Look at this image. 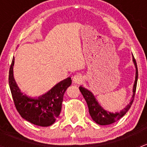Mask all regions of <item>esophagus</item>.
Returning a JSON list of instances; mask_svg holds the SVG:
<instances>
[{"mask_svg":"<svg viewBox=\"0 0 147 147\" xmlns=\"http://www.w3.org/2000/svg\"><path fill=\"white\" fill-rule=\"evenodd\" d=\"M72 80H73L74 83H76V84H80V83L82 82L83 80L82 76L80 75V74H77V75H74Z\"/></svg>","mask_w":147,"mask_h":147,"instance_id":"1","label":"esophagus"}]
</instances>
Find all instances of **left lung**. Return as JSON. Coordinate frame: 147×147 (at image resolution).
Here are the masks:
<instances>
[{"mask_svg": "<svg viewBox=\"0 0 147 147\" xmlns=\"http://www.w3.org/2000/svg\"><path fill=\"white\" fill-rule=\"evenodd\" d=\"M133 61H134V65L136 67V78L135 82H134V88H133V96L131 98L130 103L122 109L119 112H116V113H110V112L105 111L102 107L98 104L97 101H96V99L94 98V96L93 95L92 93L87 90V89L84 88L82 87H80V90L81 93L82 94L84 100H86V102L87 104L89 109V112L91 116L92 119L94 120L97 124H100V125H108L111 124L112 123L115 122L117 120L121 119L131 107L132 105L133 101L134 99V95H135L136 89H137V84L138 80V69L136 60L134 59V55H133Z\"/></svg>", "mask_w": 147, "mask_h": 147, "instance_id": "8db88e82", "label": "left lung"}]
</instances>
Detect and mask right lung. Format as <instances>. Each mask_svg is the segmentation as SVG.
Returning <instances> with one entry per match:
<instances>
[{
  "mask_svg": "<svg viewBox=\"0 0 147 147\" xmlns=\"http://www.w3.org/2000/svg\"><path fill=\"white\" fill-rule=\"evenodd\" d=\"M13 58L9 69L8 82L12 97L16 109L20 116L29 122L40 127L52 125L61 112L63 96L67 89L72 84L70 78L56 84L48 92L32 99L27 97L20 91L13 78Z\"/></svg>",
  "mask_w": 147,
  "mask_h": 147,
  "instance_id": "right-lung-1",
  "label": "right lung"
}]
</instances>
